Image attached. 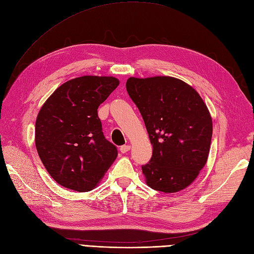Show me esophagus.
<instances>
[{
  "label": "esophagus",
  "instance_id": "1",
  "mask_svg": "<svg viewBox=\"0 0 254 254\" xmlns=\"http://www.w3.org/2000/svg\"><path fill=\"white\" fill-rule=\"evenodd\" d=\"M129 149H130V145H122L120 147V152L122 154H126V153H127L129 151Z\"/></svg>",
  "mask_w": 254,
  "mask_h": 254
}]
</instances>
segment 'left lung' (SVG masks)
I'll use <instances>...</instances> for the list:
<instances>
[{"label": "left lung", "mask_w": 254, "mask_h": 254, "mask_svg": "<svg viewBox=\"0 0 254 254\" xmlns=\"http://www.w3.org/2000/svg\"><path fill=\"white\" fill-rule=\"evenodd\" d=\"M127 91L140 111L153 156L142 165L146 184L165 193L190 186L207 162L212 119L189 83L171 76L129 77Z\"/></svg>", "instance_id": "8db88e82"}]
</instances>
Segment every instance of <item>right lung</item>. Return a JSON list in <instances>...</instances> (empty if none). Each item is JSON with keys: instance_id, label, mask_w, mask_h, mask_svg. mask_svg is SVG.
<instances>
[{"instance_id": "1", "label": "right lung", "mask_w": 254, "mask_h": 254, "mask_svg": "<svg viewBox=\"0 0 254 254\" xmlns=\"http://www.w3.org/2000/svg\"><path fill=\"white\" fill-rule=\"evenodd\" d=\"M119 84L113 76L65 81L45 101L35 121V146L47 172L78 192L98 185L118 152L102 133L97 109Z\"/></svg>"}]
</instances>
